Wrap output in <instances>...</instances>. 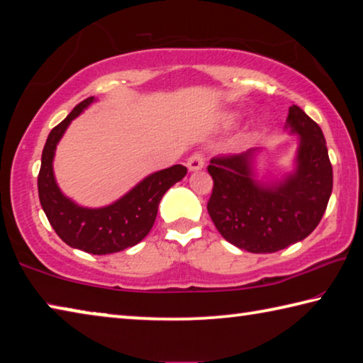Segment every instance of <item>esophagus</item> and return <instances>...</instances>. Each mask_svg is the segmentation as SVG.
Returning a JSON list of instances; mask_svg holds the SVG:
<instances>
[{
  "instance_id": "34e87169",
  "label": "esophagus",
  "mask_w": 363,
  "mask_h": 363,
  "mask_svg": "<svg viewBox=\"0 0 363 363\" xmlns=\"http://www.w3.org/2000/svg\"><path fill=\"white\" fill-rule=\"evenodd\" d=\"M186 165H188V169L191 170V172L201 170L204 167V154L201 152V150H196V152L189 155Z\"/></svg>"
}]
</instances>
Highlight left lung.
Wrapping results in <instances>:
<instances>
[{
    "instance_id": "1",
    "label": "left lung",
    "mask_w": 363,
    "mask_h": 363,
    "mask_svg": "<svg viewBox=\"0 0 363 363\" xmlns=\"http://www.w3.org/2000/svg\"><path fill=\"white\" fill-rule=\"evenodd\" d=\"M287 123L300 136L297 169L277 185H259L252 157L217 155L208 172L214 186L208 213L227 242L252 253H274L310 235L320 224L333 191V167L321 128L292 105Z\"/></svg>"
}]
</instances>
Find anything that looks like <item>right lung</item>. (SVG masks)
<instances>
[{
	"label": "right lung",
	"mask_w": 363,
	"mask_h": 363,
	"mask_svg": "<svg viewBox=\"0 0 363 363\" xmlns=\"http://www.w3.org/2000/svg\"><path fill=\"white\" fill-rule=\"evenodd\" d=\"M94 97H87L50 131L42 152L38 172V198L50 225L66 245L91 255L121 252L147 235L154 225L157 208L167 189L186 175V167L174 165L155 172L136 185L130 193L107 208L87 209L63 196L53 177V155L66 128Z\"/></svg>",
	"instance_id": "add662e5"
}]
</instances>
